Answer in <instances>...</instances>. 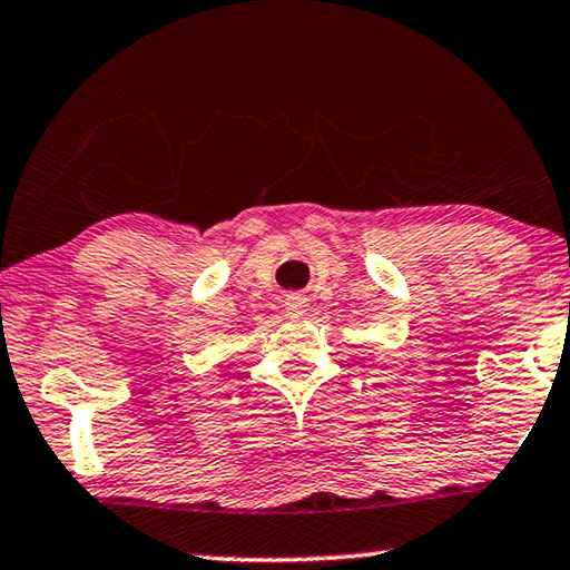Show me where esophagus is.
Returning <instances> with one entry per match:
<instances>
[{
	"mask_svg": "<svg viewBox=\"0 0 570 570\" xmlns=\"http://www.w3.org/2000/svg\"><path fill=\"white\" fill-rule=\"evenodd\" d=\"M284 309H286L288 317H302V314L307 312V296L288 294L284 299Z\"/></svg>",
	"mask_w": 570,
	"mask_h": 570,
	"instance_id": "obj_1",
	"label": "esophagus"
}]
</instances>
